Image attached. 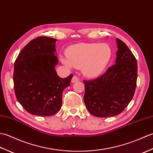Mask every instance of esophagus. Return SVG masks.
Masks as SVG:
<instances>
[{
	"mask_svg": "<svg viewBox=\"0 0 153 153\" xmlns=\"http://www.w3.org/2000/svg\"><path fill=\"white\" fill-rule=\"evenodd\" d=\"M78 81H79V78L76 76H74L72 77V79H71V82H72V83L77 82H78Z\"/></svg>",
	"mask_w": 153,
	"mask_h": 153,
	"instance_id": "obj_1",
	"label": "esophagus"
}]
</instances>
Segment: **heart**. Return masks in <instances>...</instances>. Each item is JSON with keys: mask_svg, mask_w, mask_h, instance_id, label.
Returning <instances> with one entry per match:
<instances>
[{"mask_svg": "<svg viewBox=\"0 0 153 153\" xmlns=\"http://www.w3.org/2000/svg\"><path fill=\"white\" fill-rule=\"evenodd\" d=\"M62 62L68 66L82 68L87 76L96 77L105 70L112 56V50L106 44L79 43L66 51Z\"/></svg>", "mask_w": 153, "mask_h": 153, "instance_id": "obj_1", "label": "heart"}]
</instances>
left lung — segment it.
<instances>
[{
  "instance_id": "8db88e82",
  "label": "left lung",
  "mask_w": 153,
  "mask_h": 153,
  "mask_svg": "<svg viewBox=\"0 0 153 153\" xmlns=\"http://www.w3.org/2000/svg\"><path fill=\"white\" fill-rule=\"evenodd\" d=\"M116 41V64L97 78L83 80L86 108L100 118L122 113L131 100L137 85L136 58L123 41L119 39Z\"/></svg>"
}]
</instances>
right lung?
I'll use <instances>...</instances> for the list:
<instances>
[{"mask_svg": "<svg viewBox=\"0 0 153 153\" xmlns=\"http://www.w3.org/2000/svg\"><path fill=\"white\" fill-rule=\"evenodd\" d=\"M56 39L39 37L23 48L14 63V87L18 101L31 114L50 116L61 108L65 88L70 85L73 74L58 76L54 67Z\"/></svg>", "mask_w": 153, "mask_h": 153, "instance_id": "add662e5", "label": "right lung"}]
</instances>
